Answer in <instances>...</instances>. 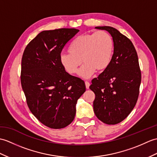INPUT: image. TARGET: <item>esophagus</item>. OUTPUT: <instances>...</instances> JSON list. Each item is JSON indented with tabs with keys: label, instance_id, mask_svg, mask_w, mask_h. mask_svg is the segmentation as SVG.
Wrapping results in <instances>:
<instances>
[{
	"label": "esophagus",
	"instance_id": "34e87169",
	"mask_svg": "<svg viewBox=\"0 0 157 157\" xmlns=\"http://www.w3.org/2000/svg\"><path fill=\"white\" fill-rule=\"evenodd\" d=\"M85 84H86V89H89L90 86V83L88 82H85Z\"/></svg>",
	"mask_w": 157,
	"mask_h": 157
}]
</instances>
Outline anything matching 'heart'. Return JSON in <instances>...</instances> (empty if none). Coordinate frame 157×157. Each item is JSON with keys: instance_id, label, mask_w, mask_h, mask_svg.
<instances>
[{"instance_id": "obj_1", "label": "heart", "mask_w": 157, "mask_h": 157, "mask_svg": "<svg viewBox=\"0 0 157 157\" xmlns=\"http://www.w3.org/2000/svg\"><path fill=\"white\" fill-rule=\"evenodd\" d=\"M114 43L108 33L100 31L78 36L72 41L69 52L60 55V63L70 74L78 71L82 61L84 64L78 72L79 76L89 78L96 70L104 71L110 65L114 56Z\"/></svg>"}]
</instances>
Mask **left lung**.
<instances>
[{"label":"left lung","mask_w":157,"mask_h":157,"mask_svg":"<svg viewBox=\"0 0 157 157\" xmlns=\"http://www.w3.org/2000/svg\"><path fill=\"white\" fill-rule=\"evenodd\" d=\"M95 28L111 35L114 52L110 65L92 79L90 86L96 96L94 111L101 122L116 124L129 115L136 104L141 82L138 58L132 43L117 29L108 26Z\"/></svg>","instance_id":"1"}]
</instances>
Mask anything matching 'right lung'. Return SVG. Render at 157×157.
I'll use <instances>...</instances> for the list:
<instances>
[{"instance_id":"obj_1","label":"right lung","mask_w":157,"mask_h":157,"mask_svg":"<svg viewBox=\"0 0 157 157\" xmlns=\"http://www.w3.org/2000/svg\"><path fill=\"white\" fill-rule=\"evenodd\" d=\"M79 31H43L25 48L21 61V82L32 114L46 126L63 128L74 120L78 100L86 91L82 80L62 67L64 46Z\"/></svg>"}]
</instances>
